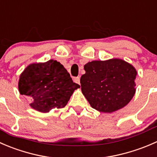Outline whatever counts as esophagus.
Wrapping results in <instances>:
<instances>
[{
	"label": "esophagus",
	"instance_id": "34e87169",
	"mask_svg": "<svg viewBox=\"0 0 157 157\" xmlns=\"http://www.w3.org/2000/svg\"><path fill=\"white\" fill-rule=\"evenodd\" d=\"M74 82H75V83H78V84H80V77H75L74 78Z\"/></svg>",
	"mask_w": 157,
	"mask_h": 157
}]
</instances>
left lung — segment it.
Returning <instances> with one entry per match:
<instances>
[{"label": "left lung", "mask_w": 157, "mask_h": 157, "mask_svg": "<svg viewBox=\"0 0 157 157\" xmlns=\"http://www.w3.org/2000/svg\"><path fill=\"white\" fill-rule=\"evenodd\" d=\"M80 79L82 94L100 112L111 113L126 106L136 91V70L120 59L89 62Z\"/></svg>", "instance_id": "left-lung-1"}]
</instances>
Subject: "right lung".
Listing matches in <instances>:
<instances>
[{
	"instance_id": "obj_1",
	"label": "right lung",
	"mask_w": 157,
	"mask_h": 157,
	"mask_svg": "<svg viewBox=\"0 0 157 157\" xmlns=\"http://www.w3.org/2000/svg\"><path fill=\"white\" fill-rule=\"evenodd\" d=\"M78 88L64 66L53 59L29 65L18 82L21 94L31 98V108L43 113L64 108Z\"/></svg>"
}]
</instances>
